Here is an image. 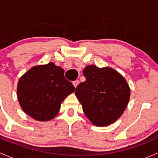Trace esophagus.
<instances>
[{
  "mask_svg": "<svg viewBox=\"0 0 158 158\" xmlns=\"http://www.w3.org/2000/svg\"><path fill=\"white\" fill-rule=\"evenodd\" d=\"M73 85H74V86H75V88H76V87L78 86V85H79V80L74 81V82H73Z\"/></svg>",
  "mask_w": 158,
  "mask_h": 158,
  "instance_id": "1",
  "label": "esophagus"
}]
</instances>
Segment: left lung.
Returning a JSON list of instances; mask_svg holds the SVG:
<instances>
[{"label":"left lung","instance_id":"8db88e82","mask_svg":"<svg viewBox=\"0 0 158 158\" xmlns=\"http://www.w3.org/2000/svg\"><path fill=\"white\" fill-rule=\"evenodd\" d=\"M85 81L76 89L82 110L95 126H107L121 117L130 99L125 78L110 67L89 65L83 69Z\"/></svg>","mask_w":158,"mask_h":158}]
</instances>
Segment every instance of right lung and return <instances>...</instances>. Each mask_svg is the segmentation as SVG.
I'll list each match as a JSON object with an SVG mask.
<instances>
[{
    "instance_id": "add662e5",
    "label": "right lung",
    "mask_w": 158,
    "mask_h": 158,
    "mask_svg": "<svg viewBox=\"0 0 158 158\" xmlns=\"http://www.w3.org/2000/svg\"><path fill=\"white\" fill-rule=\"evenodd\" d=\"M75 89L64 77V70L49 63L25 73L18 81L17 94L26 114L35 120L47 122L58 114L62 102Z\"/></svg>"
}]
</instances>
